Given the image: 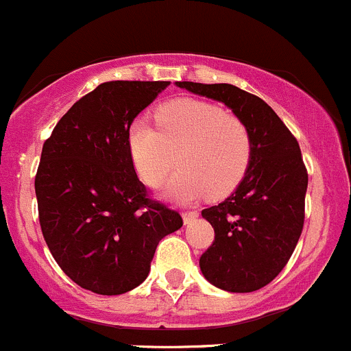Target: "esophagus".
<instances>
[{"label": "esophagus", "instance_id": "1", "mask_svg": "<svg viewBox=\"0 0 351 351\" xmlns=\"http://www.w3.org/2000/svg\"><path fill=\"white\" fill-rule=\"evenodd\" d=\"M198 217V212L197 210H190V212H183V222L186 224H190V222H193L195 219Z\"/></svg>", "mask_w": 351, "mask_h": 351}]
</instances>
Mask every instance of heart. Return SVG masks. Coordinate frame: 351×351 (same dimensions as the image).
<instances>
[{"instance_id":"1","label":"heart","mask_w":351,"mask_h":351,"mask_svg":"<svg viewBox=\"0 0 351 351\" xmlns=\"http://www.w3.org/2000/svg\"><path fill=\"white\" fill-rule=\"evenodd\" d=\"M154 129L147 120L134 119L127 130V147L141 178L158 186L175 166L166 197L192 202L207 193L221 198L231 193L250 168L253 141L241 119L217 105L178 98L156 112Z\"/></svg>"}]
</instances>
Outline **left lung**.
Here are the masks:
<instances>
[{
  "label": "left lung",
  "instance_id": "8db88e82",
  "mask_svg": "<svg viewBox=\"0 0 351 351\" xmlns=\"http://www.w3.org/2000/svg\"><path fill=\"white\" fill-rule=\"evenodd\" d=\"M176 86L221 101L250 129L253 156L243 182L202 210L215 238L200 256V270L217 289L253 292L280 274L302 232L307 169L299 143L270 105L241 88L192 81Z\"/></svg>",
  "mask_w": 351,
  "mask_h": 351
}]
</instances>
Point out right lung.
Returning <instances> with one entry per match:
<instances>
[{"label":"right lung","instance_id":"obj_1","mask_svg":"<svg viewBox=\"0 0 351 351\" xmlns=\"http://www.w3.org/2000/svg\"><path fill=\"white\" fill-rule=\"evenodd\" d=\"M169 81H108L73 105L44 143L35 176L42 234L83 289L119 295L143 284L182 215L147 197L127 147L130 122Z\"/></svg>","mask_w":351,"mask_h":351}]
</instances>
